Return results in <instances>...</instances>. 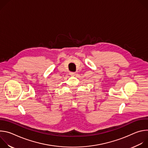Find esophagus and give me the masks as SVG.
Returning <instances> with one entry per match:
<instances>
[{
	"instance_id": "esophagus-1",
	"label": "esophagus",
	"mask_w": 148,
	"mask_h": 148,
	"mask_svg": "<svg viewBox=\"0 0 148 148\" xmlns=\"http://www.w3.org/2000/svg\"><path fill=\"white\" fill-rule=\"evenodd\" d=\"M70 75H71V76H74V75H75V73H74V72H70Z\"/></svg>"
}]
</instances>
